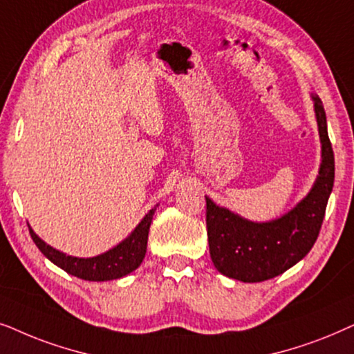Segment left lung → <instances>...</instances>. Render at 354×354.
Wrapping results in <instances>:
<instances>
[{"label":"left lung","mask_w":354,"mask_h":354,"mask_svg":"<svg viewBox=\"0 0 354 354\" xmlns=\"http://www.w3.org/2000/svg\"><path fill=\"white\" fill-rule=\"evenodd\" d=\"M313 98L322 142V163L314 187L293 210L268 223H252L205 197L212 262L230 279L246 283L270 280L299 262L319 236L335 180V158L324 105L319 97Z\"/></svg>","instance_id":"1"}]
</instances>
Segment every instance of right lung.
I'll use <instances>...</instances> for the list:
<instances>
[{"mask_svg":"<svg viewBox=\"0 0 354 354\" xmlns=\"http://www.w3.org/2000/svg\"><path fill=\"white\" fill-rule=\"evenodd\" d=\"M155 210H157V205L136 226V230L129 234V238H126L121 244H118L116 248L110 249V251L102 254V256L91 259L66 256V254L56 251V249L41 241L32 232V228H29V232L34 243L37 244V248L44 252V256L48 257L51 262L71 273V275L88 281H110L128 275V273L136 270L140 266V262L144 261L145 251H147L149 230Z\"/></svg>","mask_w":354,"mask_h":354,"instance_id":"right-lung-1","label":"right lung"}]
</instances>
